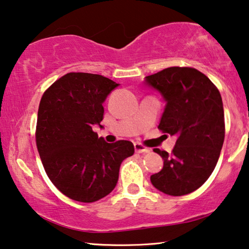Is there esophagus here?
Returning <instances> with one entry per match:
<instances>
[{"instance_id":"34e87169","label":"esophagus","mask_w":249,"mask_h":249,"mask_svg":"<svg viewBox=\"0 0 249 249\" xmlns=\"http://www.w3.org/2000/svg\"><path fill=\"white\" fill-rule=\"evenodd\" d=\"M134 148H135L136 153H147L148 152V148L143 146L142 144H140V143H134Z\"/></svg>"}]
</instances>
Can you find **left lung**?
<instances>
[{
	"label": "left lung",
	"mask_w": 249,
	"mask_h": 249,
	"mask_svg": "<svg viewBox=\"0 0 249 249\" xmlns=\"http://www.w3.org/2000/svg\"><path fill=\"white\" fill-rule=\"evenodd\" d=\"M144 84L165 103L158 127L177 136L171 154L154 148L163 159V168L151 176V182L169 196L191 194L211 176L224 144L220 92L206 75L188 67L163 69L145 77Z\"/></svg>",
	"instance_id": "left-lung-1"
}]
</instances>
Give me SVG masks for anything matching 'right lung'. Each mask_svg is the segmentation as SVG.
<instances>
[{
	"instance_id": "add662e5",
	"label": "right lung",
	"mask_w": 249,
	"mask_h": 249,
	"mask_svg": "<svg viewBox=\"0 0 249 249\" xmlns=\"http://www.w3.org/2000/svg\"><path fill=\"white\" fill-rule=\"evenodd\" d=\"M120 86L101 75L69 72L44 92L36 141L47 176L59 191L79 202H94L114 190L121 163L134 154L129 141L107 143L92 131L103 127L107 96Z\"/></svg>"
}]
</instances>
